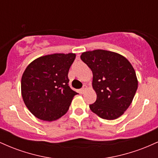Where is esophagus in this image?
Here are the masks:
<instances>
[{"mask_svg":"<svg viewBox=\"0 0 158 158\" xmlns=\"http://www.w3.org/2000/svg\"><path fill=\"white\" fill-rule=\"evenodd\" d=\"M85 90H86V86H84L82 88H81V89H80L79 90V93H80L81 94H84L85 93Z\"/></svg>","mask_w":158,"mask_h":158,"instance_id":"obj_1","label":"esophagus"}]
</instances>
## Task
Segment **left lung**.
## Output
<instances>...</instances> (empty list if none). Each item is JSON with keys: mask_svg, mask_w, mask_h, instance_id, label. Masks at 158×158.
I'll list each match as a JSON object with an SVG mask.
<instances>
[{"mask_svg": "<svg viewBox=\"0 0 158 158\" xmlns=\"http://www.w3.org/2000/svg\"><path fill=\"white\" fill-rule=\"evenodd\" d=\"M80 58L93 73L97 100L89 106L90 110L108 120L122 116L132 102L138 85L131 63L120 54L104 50L84 52Z\"/></svg>", "mask_w": 158, "mask_h": 158, "instance_id": "obj_1", "label": "left lung"}]
</instances>
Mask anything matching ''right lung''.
<instances>
[{
	"mask_svg": "<svg viewBox=\"0 0 158 158\" xmlns=\"http://www.w3.org/2000/svg\"><path fill=\"white\" fill-rule=\"evenodd\" d=\"M75 53H54L32 61L21 78V95L29 110L44 121L56 120L68 112L77 93L68 85V71Z\"/></svg>",
	"mask_w": 158,
	"mask_h": 158,
	"instance_id": "right-lung-1",
	"label": "right lung"
}]
</instances>
